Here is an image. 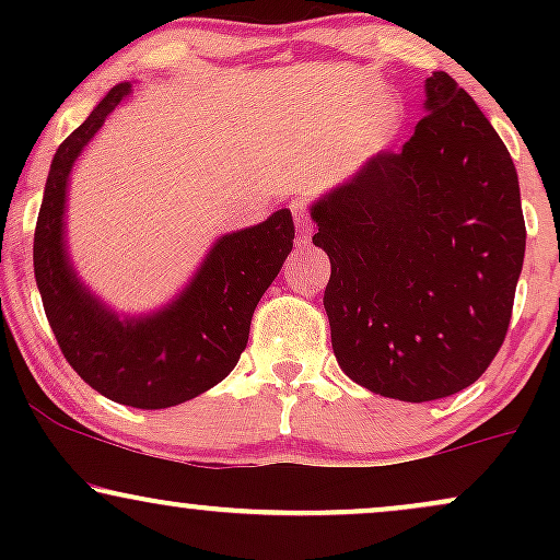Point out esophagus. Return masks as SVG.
Wrapping results in <instances>:
<instances>
[{
  "label": "esophagus",
  "instance_id": "34e87169",
  "mask_svg": "<svg viewBox=\"0 0 560 560\" xmlns=\"http://www.w3.org/2000/svg\"><path fill=\"white\" fill-rule=\"evenodd\" d=\"M292 215H294V223H298V244H307L313 234L311 210H307L305 202H292Z\"/></svg>",
  "mask_w": 560,
  "mask_h": 560
}]
</instances>
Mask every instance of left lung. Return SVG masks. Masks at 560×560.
I'll return each instance as SVG.
<instances>
[{
	"label": "left lung",
	"instance_id": "1",
	"mask_svg": "<svg viewBox=\"0 0 560 560\" xmlns=\"http://www.w3.org/2000/svg\"><path fill=\"white\" fill-rule=\"evenodd\" d=\"M331 260L324 307L337 363L382 397L471 387L511 324L526 226L503 139L447 73L400 152H378L311 210Z\"/></svg>",
	"mask_w": 560,
	"mask_h": 560
}]
</instances>
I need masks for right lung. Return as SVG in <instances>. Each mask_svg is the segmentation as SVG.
<instances>
[{
	"mask_svg": "<svg viewBox=\"0 0 560 560\" xmlns=\"http://www.w3.org/2000/svg\"><path fill=\"white\" fill-rule=\"evenodd\" d=\"M133 94L118 83L57 147L34 234V273L57 345L89 387L107 400L158 410L202 395L231 374L249 320L292 253L289 210L221 236L189 287L168 307L120 320L81 284L66 249V195L75 158L105 118Z\"/></svg>",
	"mask_w": 560,
	"mask_h": 560,
	"instance_id": "obj_1",
	"label": "right lung"
}]
</instances>
